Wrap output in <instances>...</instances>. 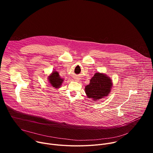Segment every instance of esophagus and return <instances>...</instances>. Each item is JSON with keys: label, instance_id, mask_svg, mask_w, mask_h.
Masks as SVG:
<instances>
[{"label": "esophagus", "instance_id": "34e87169", "mask_svg": "<svg viewBox=\"0 0 153 153\" xmlns=\"http://www.w3.org/2000/svg\"><path fill=\"white\" fill-rule=\"evenodd\" d=\"M75 80L77 81V82H78V81H79V79L78 77H76V78H75Z\"/></svg>", "mask_w": 153, "mask_h": 153}]
</instances>
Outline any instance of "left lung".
I'll return each mask as SVG.
<instances>
[{
    "mask_svg": "<svg viewBox=\"0 0 153 153\" xmlns=\"http://www.w3.org/2000/svg\"><path fill=\"white\" fill-rule=\"evenodd\" d=\"M111 80L105 74L97 73L85 86V93L88 98L96 100L106 96L111 91Z\"/></svg>",
    "mask_w": 153,
    "mask_h": 153,
    "instance_id": "left-lung-1",
    "label": "left lung"
}]
</instances>
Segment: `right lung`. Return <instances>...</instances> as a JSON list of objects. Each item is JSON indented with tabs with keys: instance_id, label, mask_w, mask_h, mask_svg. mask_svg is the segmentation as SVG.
<instances>
[{
	"instance_id": "1",
	"label": "right lung",
	"mask_w": 153,
	"mask_h": 153,
	"mask_svg": "<svg viewBox=\"0 0 153 153\" xmlns=\"http://www.w3.org/2000/svg\"><path fill=\"white\" fill-rule=\"evenodd\" d=\"M48 80L51 85L56 88H60L63 81V80L60 77L59 73L56 71L53 72V73L48 77Z\"/></svg>"
}]
</instances>
